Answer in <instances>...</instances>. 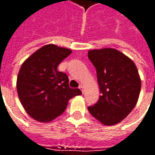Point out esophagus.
Masks as SVG:
<instances>
[{
    "label": "esophagus",
    "instance_id": "esophagus-1",
    "mask_svg": "<svg viewBox=\"0 0 155 155\" xmlns=\"http://www.w3.org/2000/svg\"><path fill=\"white\" fill-rule=\"evenodd\" d=\"M79 89H80V90H81V91H82V93H84V87H83L82 85H81V86L79 87Z\"/></svg>",
    "mask_w": 155,
    "mask_h": 155
}]
</instances>
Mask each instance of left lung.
I'll return each instance as SVG.
<instances>
[{"label":"left lung","instance_id":"1","mask_svg":"<svg viewBox=\"0 0 155 155\" xmlns=\"http://www.w3.org/2000/svg\"><path fill=\"white\" fill-rule=\"evenodd\" d=\"M88 57L96 69L101 95L88 110L105 125L120 123L136 105L141 81L132 60L113 48L88 51Z\"/></svg>","mask_w":155,"mask_h":155}]
</instances>
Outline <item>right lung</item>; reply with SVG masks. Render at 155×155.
Wrapping results in <instances>:
<instances>
[{"label":"right lung","instance_id":"obj_1","mask_svg":"<svg viewBox=\"0 0 155 155\" xmlns=\"http://www.w3.org/2000/svg\"><path fill=\"white\" fill-rule=\"evenodd\" d=\"M71 54L67 48L45 45L22 64L16 81L17 94L34 120L51 122L65 110L71 98L81 94L79 89L70 88L67 74L57 71L59 64Z\"/></svg>","mask_w":155,"mask_h":155}]
</instances>
